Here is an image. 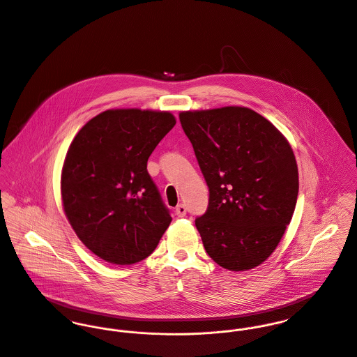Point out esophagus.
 I'll return each mask as SVG.
<instances>
[{"label": "esophagus", "mask_w": 357, "mask_h": 357, "mask_svg": "<svg viewBox=\"0 0 357 357\" xmlns=\"http://www.w3.org/2000/svg\"><path fill=\"white\" fill-rule=\"evenodd\" d=\"M174 211H176V214H177L178 217H184V215L187 214V207H185L184 204H178Z\"/></svg>", "instance_id": "esophagus-1"}]
</instances>
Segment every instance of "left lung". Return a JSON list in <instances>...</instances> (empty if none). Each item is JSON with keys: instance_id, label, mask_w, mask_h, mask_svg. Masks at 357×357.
<instances>
[{"instance_id": "left-lung-1", "label": "left lung", "mask_w": 357, "mask_h": 357, "mask_svg": "<svg viewBox=\"0 0 357 357\" xmlns=\"http://www.w3.org/2000/svg\"><path fill=\"white\" fill-rule=\"evenodd\" d=\"M206 184L208 207L195 220L204 250L242 272L275 252L298 197V166L289 140L248 107L180 112Z\"/></svg>"}]
</instances>
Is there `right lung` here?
<instances>
[{
	"instance_id": "1",
	"label": "right lung",
	"mask_w": 357,
	"mask_h": 357,
	"mask_svg": "<svg viewBox=\"0 0 357 357\" xmlns=\"http://www.w3.org/2000/svg\"><path fill=\"white\" fill-rule=\"evenodd\" d=\"M174 125L169 111L112 108L88 121L68 147L64 214L79 241L109 264L147 258L172 221L147 160Z\"/></svg>"
}]
</instances>
